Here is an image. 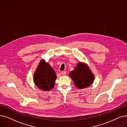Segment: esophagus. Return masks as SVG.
Returning a JSON list of instances; mask_svg holds the SVG:
<instances>
[{
    "label": "esophagus",
    "mask_w": 127,
    "mask_h": 127,
    "mask_svg": "<svg viewBox=\"0 0 127 127\" xmlns=\"http://www.w3.org/2000/svg\"><path fill=\"white\" fill-rule=\"evenodd\" d=\"M66 73H67L66 71H62L60 72V74L62 75H65V74H66Z\"/></svg>",
    "instance_id": "1"
}]
</instances>
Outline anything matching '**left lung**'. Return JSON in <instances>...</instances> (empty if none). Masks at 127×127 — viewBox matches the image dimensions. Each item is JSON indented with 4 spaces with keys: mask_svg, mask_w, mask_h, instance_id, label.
<instances>
[{
    "mask_svg": "<svg viewBox=\"0 0 127 127\" xmlns=\"http://www.w3.org/2000/svg\"><path fill=\"white\" fill-rule=\"evenodd\" d=\"M69 77L73 80L75 87L80 89L89 87L93 83L95 78L88 65L80 62L74 69L70 72Z\"/></svg>",
    "mask_w": 127,
    "mask_h": 127,
    "instance_id": "1",
    "label": "left lung"
}]
</instances>
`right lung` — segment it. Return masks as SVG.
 <instances>
[{
	"label": "right lung",
	"instance_id": "right-lung-1",
	"mask_svg": "<svg viewBox=\"0 0 127 127\" xmlns=\"http://www.w3.org/2000/svg\"><path fill=\"white\" fill-rule=\"evenodd\" d=\"M56 77L55 71L50 64L42 59L34 72L33 81L40 90L47 91L54 87Z\"/></svg>",
	"mask_w": 127,
	"mask_h": 127
}]
</instances>
